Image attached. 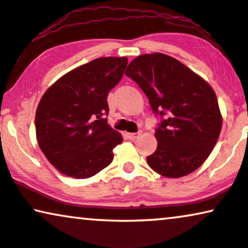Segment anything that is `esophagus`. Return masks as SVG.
<instances>
[{"mask_svg": "<svg viewBox=\"0 0 248 248\" xmlns=\"http://www.w3.org/2000/svg\"><path fill=\"white\" fill-rule=\"evenodd\" d=\"M140 134H142V131H137V133H128L127 134V137L130 140H134L139 139V137L140 136Z\"/></svg>", "mask_w": 248, "mask_h": 248, "instance_id": "obj_1", "label": "esophagus"}]
</instances>
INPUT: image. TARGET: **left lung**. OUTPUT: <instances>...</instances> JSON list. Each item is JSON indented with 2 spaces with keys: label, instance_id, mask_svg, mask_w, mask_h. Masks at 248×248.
<instances>
[{
  "label": "left lung",
  "instance_id": "8db88e82",
  "mask_svg": "<svg viewBox=\"0 0 248 248\" xmlns=\"http://www.w3.org/2000/svg\"><path fill=\"white\" fill-rule=\"evenodd\" d=\"M126 75L139 84L160 119L155 134L158 146L146 156L150 167L170 178L199 168L222 128L212 87L177 59L158 52L135 58Z\"/></svg>",
  "mask_w": 248,
  "mask_h": 248
}]
</instances>
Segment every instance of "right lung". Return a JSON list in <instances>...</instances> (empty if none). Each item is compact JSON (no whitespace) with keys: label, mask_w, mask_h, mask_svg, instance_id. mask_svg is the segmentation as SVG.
<instances>
[{"label":"right lung","mask_w":248,"mask_h":248,"mask_svg":"<svg viewBox=\"0 0 248 248\" xmlns=\"http://www.w3.org/2000/svg\"><path fill=\"white\" fill-rule=\"evenodd\" d=\"M127 64L126 57L93 59L62 77L42 96L35 114L37 142L61 173L88 178L113 160L122 137L108 124V95Z\"/></svg>","instance_id":"obj_1"}]
</instances>
